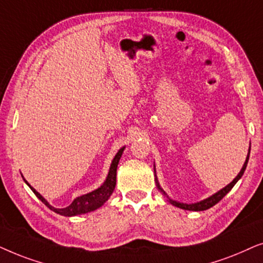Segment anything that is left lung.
Segmentation results:
<instances>
[{"label": "left lung", "mask_w": 263, "mask_h": 263, "mask_svg": "<svg viewBox=\"0 0 263 263\" xmlns=\"http://www.w3.org/2000/svg\"><path fill=\"white\" fill-rule=\"evenodd\" d=\"M249 155H250V148H249V153H248V156H247L246 162H244L243 167H241V170H240V172L238 173V176H237L236 178H234V179H233L232 181H231V183H230L229 185H227V186H225L223 189H221V190L216 192V194L212 195L211 197H208V198L203 199V201H201V202H197V203H191V204H187V203H180V202L173 201V199H171V198H168V201H170L171 204L176 205V207H178V208L185 209V211L202 212V211H207V209L212 208L213 205H215L216 203L221 201V199H222L223 197H225V196H226L227 194H229V192L231 191V189H232V187L234 186V185H236L237 181L240 179L241 176H243V174H244V171H246V168H247L248 161H249ZM154 170H155V168H154ZM155 180H156V186H157V189H159V190H160L161 192H162L163 195H166V196H167L166 192H164V191L162 190V189H161L160 184H159V181H157V178H156V176H155ZM167 197H168V196H167Z\"/></svg>", "instance_id": "left-lung-1"}]
</instances>
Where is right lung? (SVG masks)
<instances>
[{
	"instance_id": "1",
	"label": "right lung",
	"mask_w": 263,
	"mask_h": 263,
	"mask_svg": "<svg viewBox=\"0 0 263 263\" xmlns=\"http://www.w3.org/2000/svg\"><path fill=\"white\" fill-rule=\"evenodd\" d=\"M124 149H125V146L119 150V152L117 153V155L114 156L113 161H111V164H110V168H109V173H108L106 181H104V183L101 185L99 189H96V190L91 191L86 195H83V196H79V197H77L74 201H73L71 204H69L68 207H66V208L52 207V205L49 204L48 201L43 197V196H42L41 194H38V192L34 190V189L31 186V185L27 183L25 179H24V180H25V183L29 185L31 190L33 191V194L36 195L37 197L40 198L41 201L43 202L49 209H51L52 212L58 213V214L64 215V216H74V215H79V214H85V213L96 211L97 208H100L101 205H103V203L108 201V198L110 197L111 194H113V191L115 189V184H117L118 163H119V160H120V157L122 155V152H124Z\"/></svg>"
}]
</instances>
